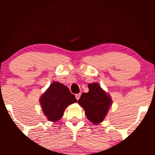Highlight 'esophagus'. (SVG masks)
Segmentation results:
<instances>
[{
	"label": "esophagus",
	"instance_id": "34e87169",
	"mask_svg": "<svg viewBox=\"0 0 155 155\" xmlns=\"http://www.w3.org/2000/svg\"><path fill=\"white\" fill-rule=\"evenodd\" d=\"M80 96H81V93L76 94V98L77 99V100H79V99L80 98Z\"/></svg>",
	"mask_w": 155,
	"mask_h": 155
}]
</instances>
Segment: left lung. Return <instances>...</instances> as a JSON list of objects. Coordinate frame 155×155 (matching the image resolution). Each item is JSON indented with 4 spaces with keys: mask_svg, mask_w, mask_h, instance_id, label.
Segmentation results:
<instances>
[{
    "mask_svg": "<svg viewBox=\"0 0 155 155\" xmlns=\"http://www.w3.org/2000/svg\"><path fill=\"white\" fill-rule=\"evenodd\" d=\"M88 87L89 92L82 93L78 103L84 109L88 120L97 124L104 120L112 101L97 83L89 84Z\"/></svg>",
    "mask_w": 155,
    "mask_h": 155,
    "instance_id": "8db88e82",
    "label": "left lung"
}]
</instances>
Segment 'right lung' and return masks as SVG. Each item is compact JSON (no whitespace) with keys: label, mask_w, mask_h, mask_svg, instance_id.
Masks as SVG:
<instances>
[{"label":"right lung","mask_w":155,"mask_h":155,"mask_svg":"<svg viewBox=\"0 0 155 155\" xmlns=\"http://www.w3.org/2000/svg\"><path fill=\"white\" fill-rule=\"evenodd\" d=\"M77 102L75 95L63 84L54 81L40 98V104L48 120L56 122L63 116L68 105Z\"/></svg>","instance_id":"obj_1"}]
</instances>
